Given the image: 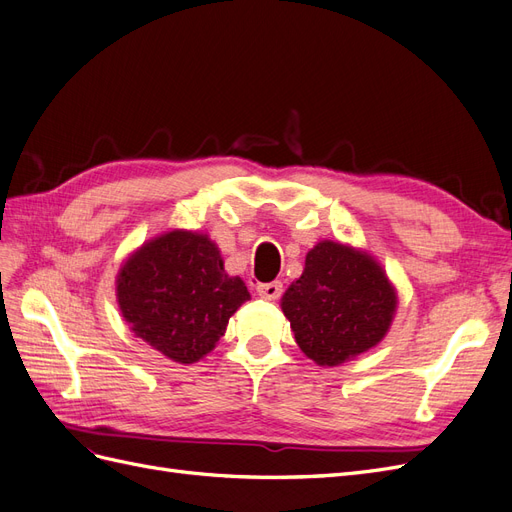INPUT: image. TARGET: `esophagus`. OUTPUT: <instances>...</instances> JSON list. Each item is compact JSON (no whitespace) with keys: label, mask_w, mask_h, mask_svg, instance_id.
I'll use <instances>...</instances> for the list:
<instances>
[{"label":"esophagus","mask_w":512,"mask_h":512,"mask_svg":"<svg viewBox=\"0 0 512 512\" xmlns=\"http://www.w3.org/2000/svg\"><path fill=\"white\" fill-rule=\"evenodd\" d=\"M282 288H284L282 282H269V284H258V286H256V292L260 294L262 299L275 301V299H280Z\"/></svg>","instance_id":"1"}]
</instances>
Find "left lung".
<instances>
[{
	"label": "left lung",
	"mask_w": 512,
	"mask_h": 512,
	"mask_svg": "<svg viewBox=\"0 0 512 512\" xmlns=\"http://www.w3.org/2000/svg\"><path fill=\"white\" fill-rule=\"evenodd\" d=\"M397 290L359 247L320 241L282 297V312L307 359L337 367L378 346L397 312Z\"/></svg>",
	"instance_id": "obj_1"
}]
</instances>
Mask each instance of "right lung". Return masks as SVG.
<instances>
[{
    "label": "right lung",
    "mask_w": 512,
    "mask_h": 512,
    "mask_svg": "<svg viewBox=\"0 0 512 512\" xmlns=\"http://www.w3.org/2000/svg\"><path fill=\"white\" fill-rule=\"evenodd\" d=\"M115 292L130 331L181 365L207 356L230 316L250 301L241 277L226 273L215 241L185 228L136 247L121 262Z\"/></svg>",
    "instance_id": "obj_1"
}]
</instances>
